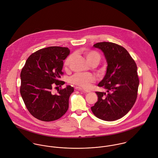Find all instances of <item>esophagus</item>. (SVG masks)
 I'll return each mask as SVG.
<instances>
[{"label": "esophagus", "instance_id": "obj_1", "mask_svg": "<svg viewBox=\"0 0 158 158\" xmlns=\"http://www.w3.org/2000/svg\"><path fill=\"white\" fill-rule=\"evenodd\" d=\"M78 90H81V91L83 92L84 93H89V92H90V90H85V89H81V88H79V89H78Z\"/></svg>", "mask_w": 158, "mask_h": 158}]
</instances>
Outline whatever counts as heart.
Here are the masks:
<instances>
[{
    "label": "heart",
    "instance_id": "1",
    "mask_svg": "<svg viewBox=\"0 0 158 158\" xmlns=\"http://www.w3.org/2000/svg\"><path fill=\"white\" fill-rule=\"evenodd\" d=\"M84 54L87 61L90 64H97L100 60V54L94 50H84ZM72 56L69 55L65 60L64 65L65 68H67L70 63ZM94 77L90 73H76L73 75L70 79V82L73 84L77 86L88 88L90 84L94 81Z\"/></svg>",
    "mask_w": 158,
    "mask_h": 158
}]
</instances>
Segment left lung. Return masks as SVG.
Returning <instances> with one entry per match:
<instances>
[{"label": "left lung", "mask_w": 158, "mask_h": 158, "mask_svg": "<svg viewBox=\"0 0 158 158\" xmlns=\"http://www.w3.org/2000/svg\"><path fill=\"white\" fill-rule=\"evenodd\" d=\"M107 62L106 73L98 85L106 92H96L98 101L91 107L98 118L113 121L124 116L133 107L137 97L139 79L137 66L126 48L113 42H98Z\"/></svg>", "instance_id": "1"}]
</instances>
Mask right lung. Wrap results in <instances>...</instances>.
<instances>
[{"label":"right lung","mask_w":158,"mask_h":158,"mask_svg":"<svg viewBox=\"0 0 158 158\" xmlns=\"http://www.w3.org/2000/svg\"><path fill=\"white\" fill-rule=\"evenodd\" d=\"M67 47H49L37 50L27 59L20 77V94L29 112L42 121L58 119L67 111L69 98L74 88L67 85L52 94L54 85L64 84L59 81L62 72L63 60L69 55Z\"/></svg>","instance_id":"right-lung-1"}]
</instances>
